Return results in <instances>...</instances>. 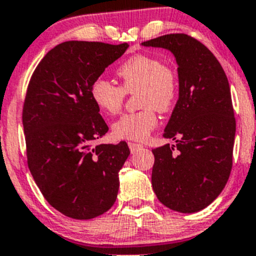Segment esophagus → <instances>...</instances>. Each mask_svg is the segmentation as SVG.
<instances>
[{
	"instance_id": "1",
	"label": "esophagus",
	"mask_w": 256,
	"mask_h": 256,
	"mask_svg": "<svg viewBox=\"0 0 256 256\" xmlns=\"http://www.w3.org/2000/svg\"><path fill=\"white\" fill-rule=\"evenodd\" d=\"M143 146L140 144V143H134V142H128V148H130V150L132 152H136L137 150H140V148H142Z\"/></svg>"
}]
</instances>
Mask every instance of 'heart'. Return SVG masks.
<instances>
[{"instance_id": "1", "label": "heart", "mask_w": 256, "mask_h": 256, "mask_svg": "<svg viewBox=\"0 0 256 256\" xmlns=\"http://www.w3.org/2000/svg\"><path fill=\"white\" fill-rule=\"evenodd\" d=\"M120 86L106 78H96L92 82V100L100 112L116 115L122 109L126 94H137L136 113L124 114L112 126L116 140L142 141L158 125L159 113H168L175 106L178 94V80L174 68L160 58L150 54H136L126 60L116 70Z\"/></svg>"}]
</instances>
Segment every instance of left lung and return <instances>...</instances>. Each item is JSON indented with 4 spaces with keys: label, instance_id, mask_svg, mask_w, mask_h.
Listing matches in <instances>:
<instances>
[{
    "label": "left lung",
    "instance_id": "left-lung-1",
    "mask_svg": "<svg viewBox=\"0 0 256 256\" xmlns=\"http://www.w3.org/2000/svg\"><path fill=\"white\" fill-rule=\"evenodd\" d=\"M142 44L171 50L178 64V100L164 131L176 144L152 150V186L169 209L199 212L218 198L231 174L236 119L228 80L210 50L186 34Z\"/></svg>",
    "mask_w": 256,
    "mask_h": 256
}]
</instances>
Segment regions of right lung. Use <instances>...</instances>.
Segmentation results:
<instances>
[{"label":"right lung","instance_id":"add662e5","mask_svg":"<svg viewBox=\"0 0 256 256\" xmlns=\"http://www.w3.org/2000/svg\"><path fill=\"white\" fill-rule=\"evenodd\" d=\"M128 44L66 41L44 57L28 85L23 126L28 166L58 212L90 220L113 206L128 143L94 146L108 126L91 85Z\"/></svg>","mask_w":256,"mask_h":256}]
</instances>
